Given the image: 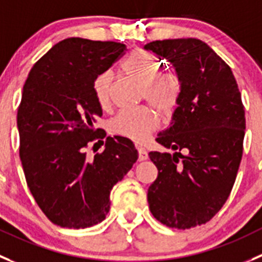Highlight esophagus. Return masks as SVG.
I'll list each match as a JSON object with an SVG mask.
<instances>
[{
	"instance_id": "obj_1",
	"label": "esophagus",
	"mask_w": 262,
	"mask_h": 262,
	"mask_svg": "<svg viewBox=\"0 0 262 262\" xmlns=\"http://www.w3.org/2000/svg\"><path fill=\"white\" fill-rule=\"evenodd\" d=\"M147 158H148L147 151H146L145 148H142V147H138V160L143 161V160H146Z\"/></svg>"
}]
</instances>
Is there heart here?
Returning a JSON list of instances; mask_svg holds the SVG:
<instances>
[{
	"instance_id": "b5f03b06",
	"label": "heart",
	"mask_w": 262,
	"mask_h": 262,
	"mask_svg": "<svg viewBox=\"0 0 262 262\" xmlns=\"http://www.w3.org/2000/svg\"><path fill=\"white\" fill-rule=\"evenodd\" d=\"M121 70L126 76L142 85V98L170 114L178 103L181 81L176 73H161L160 63L146 51H134L124 60ZM114 76L110 71L102 72L93 82L95 99L102 108L111 104ZM160 124V115L154 107L141 106L119 112L110 123V130L115 136L124 137L133 142H143Z\"/></svg>"
}]
</instances>
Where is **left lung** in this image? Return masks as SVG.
Here are the masks:
<instances>
[{"label":"left lung","mask_w":262,"mask_h":262,"mask_svg":"<svg viewBox=\"0 0 262 262\" xmlns=\"http://www.w3.org/2000/svg\"><path fill=\"white\" fill-rule=\"evenodd\" d=\"M145 49L172 63L181 81L170 126L156 138L174 154H148L158 168L148 205L161 224L191 229L222 208L235 182L246 129L241 92L231 68L198 38L152 41Z\"/></svg>","instance_id":"obj_1"}]
</instances>
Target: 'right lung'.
Returning a JSON list of instances; mask_svg holds the SVG:
<instances>
[{
  "label": "right lung",
  "mask_w": 262,
  "mask_h": 262,
  "mask_svg": "<svg viewBox=\"0 0 262 262\" xmlns=\"http://www.w3.org/2000/svg\"><path fill=\"white\" fill-rule=\"evenodd\" d=\"M125 49L112 41L66 38L36 62L23 86L19 155L36 203L58 226L85 229L103 221L112 187L138 159L130 139L119 136L107 137L93 160L85 152L106 137L94 128L102 107L93 82Z\"/></svg>",
  "instance_id": "1"
}]
</instances>
